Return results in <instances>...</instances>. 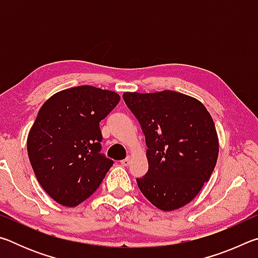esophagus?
<instances>
[{"label":"esophagus","instance_id":"34e87169","mask_svg":"<svg viewBox=\"0 0 258 258\" xmlns=\"http://www.w3.org/2000/svg\"><path fill=\"white\" fill-rule=\"evenodd\" d=\"M131 163V157H127V158H125L120 161V164L123 166H128Z\"/></svg>","mask_w":258,"mask_h":258}]
</instances>
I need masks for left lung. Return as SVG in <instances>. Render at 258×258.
Returning <instances> with one entry per match:
<instances>
[{
    "instance_id": "obj_1",
    "label": "left lung",
    "mask_w": 258,
    "mask_h": 258,
    "mask_svg": "<svg viewBox=\"0 0 258 258\" xmlns=\"http://www.w3.org/2000/svg\"><path fill=\"white\" fill-rule=\"evenodd\" d=\"M126 106L146 137L148 172L137 178L143 196L160 211L189 204L215 168L218 138L199 100L175 91L125 92Z\"/></svg>"
}]
</instances>
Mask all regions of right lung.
<instances>
[{
	"label": "right lung",
	"instance_id": "right-lung-1",
	"mask_svg": "<svg viewBox=\"0 0 258 258\" xmlns=\"http://www.w3.org/2000/svg\"><path fill=\"white\" fill-rule=\"evenodd\" d=\"M118 93L82 85L52 95L41 107L27 138L38 183L56 203L75 207L101 184L113 161L101 152L100 121Z\"/></svg>",
	"mask_w": 258,
	"mask_h": 258
}]
</instances>
